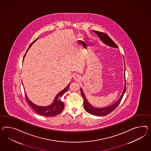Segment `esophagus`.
Returning <instances> with one entry per match:
<instances>
[{"instance_id": "esophagus-1", "label": "esophagus", "mask_w": 151, "mask_h": 151, "mask_svg": "<svg viewBox=\"0 0 151 151\" xmlns=\"http://www.w3.org/2000/svg\"><path fill=\"white\" fill-rule=\"evenodd\" d=\"M74 79L75 80V81H79V78L77 76H74Z\"/></svg>"}]
</instances>
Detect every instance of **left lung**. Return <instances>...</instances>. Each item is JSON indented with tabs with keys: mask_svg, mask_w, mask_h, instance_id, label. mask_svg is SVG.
<instances>
[{
	"mask_svg": "<svg viewBox=\"0 0 151 151\" xmlns=\"http://www.w3.org/2000/svg\"><path fill=\"white\" fill-rule=\"evenodd\" d=\"M93 32H95L97 35L100 37L101 40L106 44L108 45L110 47H118V46L116 45V44L114 43L112 39H111V38L108 36L105 33L103 32H101L99 31H93ZM125 65V63H124ZM125 72H124V77H125ZM81 93L82 97L84 99V107L85 111L88 113H89L91 114H93L94 116H104L106 115H107L108 114H109L110 113L114 111L116 108L118 106V105L121 102V101L122 100V98L124 96V93L126 91V84L124 86V91L122 93V95H121L119 99L116 101V103H114V104H112L110 106L104 107V108H96L93 106L91 104H90L89 102L87 100L86 97H85L84 93L83 91V90L81 89Z\"/></svg>",
	"mask_w": 151,
	"mask_h": 151,
	"instance_id": "obj_1",
	"label": "left lung"
}]
</instances>
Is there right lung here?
<instances>
[{"label": "right lung", "instance_id": "obj_1", "mask_svg": "<svg viewBox=\"0 0 151 151\" xmlns=\"http://www.w3.org/2000/svg\"><path fill=\"white\" fill-rule=\"evenodd\" d=\"M38 39V38L35 39V40L31 43L28 49ZM25 55H26V54L24 55V57L25 56ZM24 57H23V59H24ZM70 85V84H69L65 89H63L61 92L58 93V94L55 97L52 104L49 106L43 107V106H39L34 104L33 102H31V101L28 100V98L27 96L26 93H25L26 100L31 108L37 112L38 114H40L42 116H53L58 115V114H60L61 112H62L63 108H64V104L61 100V98L62 95L68 90Z\"/></svg>", "mask_w": 151, "mask_h": 151}]
</instances>
